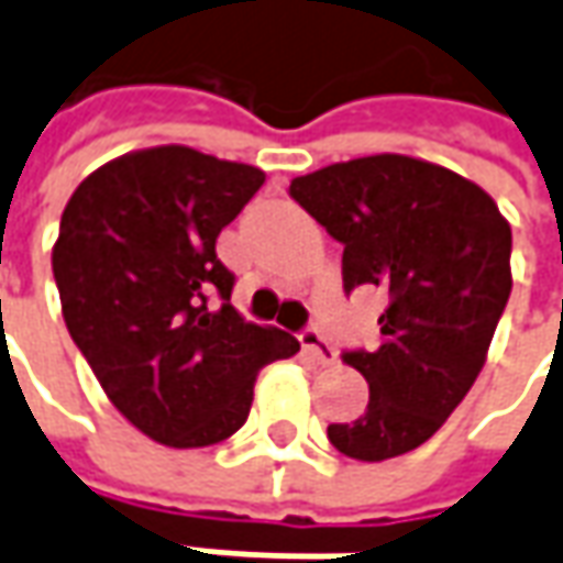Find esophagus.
Here are the masks:
<instances>
[{
  "label": "esophagus",
  "instance_id": "34e87169",
  "mask_svg": "<svg viewBox=\"0 0 563 563\" xmlns=\"http://www.w3.org/2000/svg\"><path fill=\"white\" fill-rule=\"evenodd\" d=\"M301 340V349L311 355V358L318 361V364H323V367H333L336 361H340V355H336V349L327 342V336L320 333V330H314V327H308L305 333L299 336Z\"/></svg>",
  "mask_w": 563,
  "mask_h": 563
}]
</instances>
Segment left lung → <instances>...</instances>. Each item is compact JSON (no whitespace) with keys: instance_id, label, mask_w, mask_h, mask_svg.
Here are the masks:
<instances>
[{"instance_id":"1","label":"left lung","mask_w":563,"mask_h":563,"mask_svg":"<svg viewBox=\"0 0 563 563\" xmlns=\"http://www.w3.org/2000/svg\"><path fill=\"white\" fill-rule=\"evenodd\" d=\"M289 196L342 243V286L386 289L383 340L342 361L367 411L327 437L355 461L423 445L479 377L511 296V227L486 189L408 155H367L296 177Z\"/></svg>"}]
</instances>
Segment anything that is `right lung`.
Instances as JSON below:
<instances>
[{"label":"right lung","mask_w":563,"mask_h":563,"mask_svg":"<svg viewBox=\"0 0 563 563\" xmlns=\"http://www.w3.org/2000/svg\"><path fill=\"white\" fill-rule=\"evenodd\" d=\"M262 184L258 167L155 146L92 170L65 205L52 274L70 340L111 405L170 449L233 437L258 371L299 352L230 305L236 277L214 252Z\"/></svg>","instance_id":"right-lung-1"}]
</instances>
